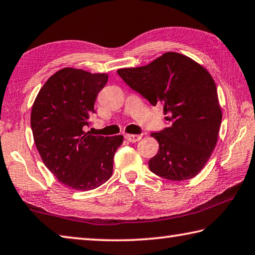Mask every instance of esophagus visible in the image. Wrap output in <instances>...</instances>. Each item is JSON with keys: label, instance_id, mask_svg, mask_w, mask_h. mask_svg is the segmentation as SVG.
Listing matches in <instances>:
<instances>
[{"label": "esophagus", "instance_id": "obj_1", "mask_svg": "<svg viewBox=\"0 0 255 255\" xmlns=\"http://www.w3.org/2000/svg\"><path fill=\"white\" fill-rule=\"evenodd\" d=\"M126 139L130 142H136V141H139L141 139V137L139 135H132V133H128V135H126Z\"/></svg>", "mask_w": 255, "mask_h": 255}]
</instances>
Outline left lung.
I'll use <instances>...</instances> for the list:
<instances>
[{"mask_svg": "<svg viewBox=\"0 0 255 255\" xmlns=\"http://www.w3.org/2000/svg\"><path fill=\"white\" fill-rule=\"evenodd\" d=\"M117 72L152 106L161 104L164 108L168 127L150 133L159 149L149 159V169L175 182L195 177L215 148L222 122L210 72L176 52H166L147 66Z\"/></svg>", "mask_w": 255, "mask_h": 255, "instance_id": "1", "label": "left lung"}]
</instances>
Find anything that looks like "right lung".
Listing matches in <instances>:
<instances>
[{"instance_id":"add662e5","label":"right lung","mask_w":255,"mask_h":255,"mask_svg":"<svg viewBox=\"0 0 255 255\" xmlns=\"http://www.w3.org/2000/svg\"><path fill=\"white\" fill-rule=\"evenodd\" d=\"M108 81L106 73L64 68L41 88L31 112V129L44 165L60 183L90 191L113 175L122 135L94 136L85 131L95 103Z\"/></svg>"}]
</instances>
